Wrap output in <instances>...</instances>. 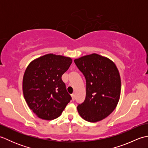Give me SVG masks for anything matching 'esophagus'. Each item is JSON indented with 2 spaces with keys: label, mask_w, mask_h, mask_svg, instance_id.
<instances>
[{
  "label": "esophagus",
  "mask_w": 148,
  "mask_h": 148,
  "mask_svg": "<svg viewBox=\"0 0 148 148\" xmlns=\"http://www.w3.org/2000/svg\"><path fill=\"white\" fill-rule=\"evenodd\" d=\"M71 97H72V100L74 101V99H75V95H74V94H72Z\"/></svg>",
  "instance_id": "esophagus-1"
}]
</instances>
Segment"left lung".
<instances>
[{"label": "left lung", "instance_id": "obj_1", "mask_svg": "<svg viewBox=\"0 0 148 148\" xmlns=\"http://www.w3.org/2000/svg\"><path fill=\"white\" fill-rule=\"evenodd\" d=\"M74 63L86 79L84 102L77 107L86 121L97 122L115 109L120 97L121 79L114 63L96 53L75 59Z\"/></svg>", "mask_w": 148, "mask_h": 148}]
</instances>
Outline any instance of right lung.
Returning a JSON list of instances; mask_svg holds the SVG:
<instances>
[{
	"mask_svg": "<svg viewBox=\"0 0 148 148\" xmlns=\"http://www.w3.org/2000/svg\"><path fill=\"white\" fill-rule=\"evenodd\" d=\"M72 62L69 57L47 54L28 65L23 79V95L39 118L47 120L58 118L71 101L62 76Z\"/></svg>",
	"mask_w": 148,
	"mask_h": 148,
	"instance_id": "add662e5",
	"label": "right lung"
}]
</instances>
